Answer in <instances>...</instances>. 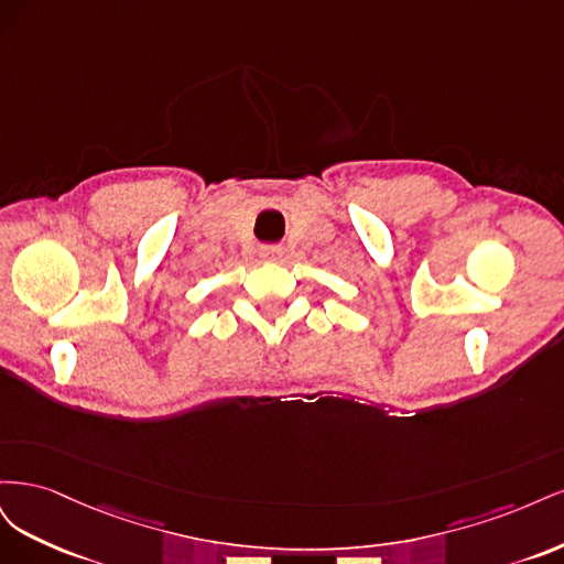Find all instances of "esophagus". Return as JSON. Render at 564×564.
Segmentation results:
<instances>
[{
	"label": "esophagus",
	"mask_w": 564,
	"mask_h": 564,
	"mask_svg": "<svg viewBox=\"0 0 564 564\" xmlns=\"http://www.w3.org/2000/svg\"><path fill=\"white\" fill-rule=\"evenodd\" d=\"M280 256H282V249H280V247H275V245L261 247V259H265V261H278Z\"/></svg>",
	"instance_id": "1"
}]
</instances>
